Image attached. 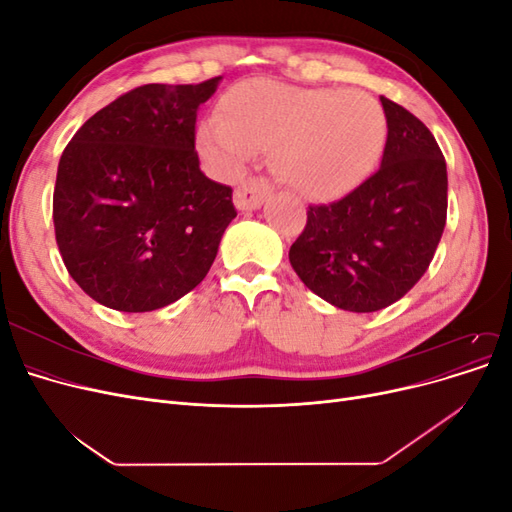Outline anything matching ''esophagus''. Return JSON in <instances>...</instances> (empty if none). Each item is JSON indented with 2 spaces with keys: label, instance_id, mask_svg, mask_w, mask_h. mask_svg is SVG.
I'll use <instances>...</instances> for the list:
<instances>
[{
  "label": "esophagus",
  "instance_id": "obj_1",
  "mask_svg": "<svg viewBox=\"0 0 512 512\" xmlns=\"http://www.w3.org/2000/svg\"><path fill=\"white\" fill-rule=\"evenodd\" d=\"M271 196V185L267 179H247L243 185L235 190L232 203L239 211H256L262 207V203Z\"/></svg>",
  "mask_w": 512,
  "mask_h": 512
}]
</instances>
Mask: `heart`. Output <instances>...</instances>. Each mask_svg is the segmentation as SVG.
Instances as JSON below:
<instances>
[{"mask_svg": "<svg viewBox=\"0 0 512 512\" xmlns=\"http://www.w3.org/2000/svg\"><path fill=\"white\" fill-rule=\"evenodd\" d=\"M389 143L384 108L350 89H309L271 79L232 87L222 117L198 128V147L215 173L235 175L254 151H271V168L312 203L346 198L376 173Z\"/></svg>", "mask_w": 512, "mask_h": 512, "instance_id": "b5f03b06", "label": "heart"}]
</instances>
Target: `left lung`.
I'll list each match as a JSON object with an SVG mask.
<instances>
[{"mask_svg":"<svg viewBox=\"0 0 512 512\" xmlns=\"http://www.w3.org/2000/svg\"><path fill=\"white\" fill-rule=\"evenodd\" d=\"M389 143L378 173L333 205L309 207L288 258L327 303L367 314L399 301L423 277L446 224L448 177L436 138L380 96Z\"/></svg>","mask_w":512,"mask_h":512,"instance_id":"obj_1","label":"left lung"}]
</instances>
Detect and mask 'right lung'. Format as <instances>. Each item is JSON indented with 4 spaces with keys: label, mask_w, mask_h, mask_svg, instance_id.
<instances>
[{
    "label": "right lung",
    "mask_w": 512,
    "mask_h": 512,
    "mask_svg": "<svg viewBox=\"0 0 512 512\" xmlns=\"http://www.w3.org/2000/svg\"><path fill=\"white\" fill-rule=\"evenodd\" d=\"M220 79L136 87L89 117L61 153L55 237L94 301L153 312L209 273L237 218L232 190L200 170L194 151L196 113Z\"/></svg>",
    "instance_id": "right-lung-1"
}]
</instances>
